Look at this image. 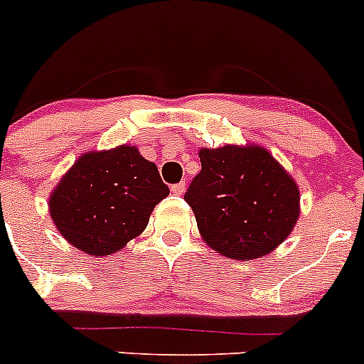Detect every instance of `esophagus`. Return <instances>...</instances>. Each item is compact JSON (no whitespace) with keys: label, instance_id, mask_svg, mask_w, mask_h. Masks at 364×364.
Returning a JSON list of instances; mask_svg holds the SVG:
<instances>
[{"label":"esophagus","instance_id":"34e87169","mask_svg":"<svg viewBox=\"0 0 364 364\" xmlns=\"http://www.w3.org/2000/svg\"><path fill=\"white\" fill-rule=\"evenodd\" d=\"M185 188H186V183H185V181L176 183V185L171 186V192L174 193V196H181V193L185 192Z\"/></svg>","mask_w":364,"mask_h":364}]
</instances>
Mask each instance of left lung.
<instances>
[{
	"instance_id": "8db88e82",
	"label": "left lung",
	"mask_w": 364,
	"mask_h": 364,
	"mask_svg": "<svg viewBox=\"0 0 364 364\" xmlns=\"http://www.w3.org/2000/svg\"><path fill=\"white\" fill-rule=\"evenodd\" d=\"M199 159L185 200L205 243L236 260L282 245L299 216V190L282 165L259 146L204 148Z\"/></svg>"
}]
</instances>
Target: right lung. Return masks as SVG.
<instances>
[{
	"label": "right lung",
	"mask_w": 364,
	"mask_h": 364,
	"mask_svg": "<svg viewBox=\"0 0 364 364\" xmlns=\"http://www.w3.org/2000/svg\"><path fill=\"white\" fill-rule=\"evenodd\" d=\"M167 196L156 165L134 146H119L80 156L50 196L49 209L68 243L102 257L137 237Z\"/></svg>",
	"instance_id": "1"
}]
</instances>
